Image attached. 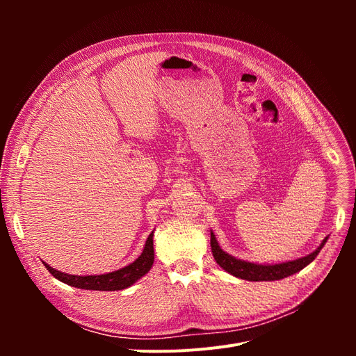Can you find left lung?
<instances>
[{"label":"left lung","instance_id":"8db88e82","mask_svg":"<svg viewBox=\"0 0 356 356\" xmlns=\"http://www.w3.org/2000/svg\"><path fill=\"white\" fill-rule=\"evenodd\" d=\"M328 238L322 241V243L316 248V250L306 255L297 258V260L293 261H286V263H277V264H257V263H250L245 260H238V258L224 252L215 234L211 232V250L212 255L225 272H229L230 275L245 279V281H251V282H260V281H279V279L288 277L291 275H294L300 272L301 268H305L307 264L315 260L319 251L322 250V246L325 245Z\"/></svg>","mask_w":356,"mask_h":356}]
</instances>
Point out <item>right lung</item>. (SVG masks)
<instances>
[{"mask_svg":"<svg viewBox=\"0 0 356 356\" xmlns=\"http://www.w3.org/2000/svg\"><path fill=\"white\" fill-rule=\"evenodd\" d=\"M153 236L154 232L149 233L147 238L145 246L136 260L126 267L118 268L115 272L105 273V275H89V276H77L68 275L55 268L49 264L44 266L47 270L55 276L58 281L81 289H92V291H118L134 285L138 279H141L144 275L149 272L154 263V248H153Z\"/></svg>","mask_w":356,"mask_h":356,"instance_id":"right-lung-1","label":"right lung"}]
</instances>
